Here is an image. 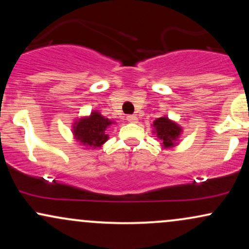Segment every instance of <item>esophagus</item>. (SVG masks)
Wrapping results in <instances>:
<instances>
[{"label": "esophagus", "instance_id": "34e87169", "mask_svg": "<svg viewBox=\"0 0 249 249\" xmlns=\"http://www.w3.org/2000/svg\"><path fill=\"white\" fill-rule=\"evenodd\" d=\"M127 122L128 123H138V118H137V116H127Z\"/></svg>", "mask_w": 249, "mask_h": 249}]
</instances>
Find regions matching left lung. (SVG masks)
Instances as JSON below:
<instances>
[{"instance_id": "obj_1", "label": "left lung", "mask_w": 249, "mask_h": 249, "mask_svg": "<svg viewBox=\"0 0 249 249\" xmlns=\"http://www.w3.org/2000/svg\"><path fill=\"white\" fill-rule=\"evenodd\" d=\"M152 126L153 133L160 139V144L164 148L174 147L179 144L182 127L178 123L170 119L167 116H162L153 122Z\"/></svg>"}]
</instances>
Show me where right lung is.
<instances>
[{
    "label": "right lung",
    "instance_id": "right-lung-1",
    "mask_svg": "<svg viewBox=\"0 0 249 249\" xmlns=\"http://www.w3.org/2000/svg\"><path fill=\"white\" fill-rule=\"evenodd\" d=\"M115 123L95 110L72 123L73 139L85 148H101L108 139L107 128Z\"/></svg>",
    "mask_w": 249,
    "mask_h": 249
}]
</instances>
